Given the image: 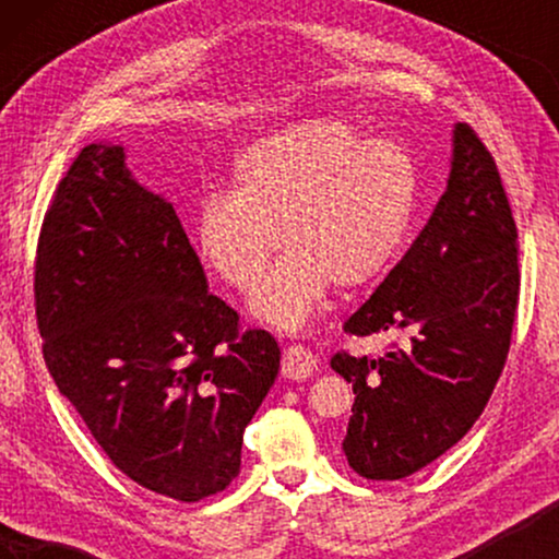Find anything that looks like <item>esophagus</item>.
<instances>
[{"label": "esophagus", "instance_id": "esophagus-1", "mask_svg": "<svg viewBox=\"0 0 559 559\" xmlns=\"http://www.w3.org/2000/svg\"><path fill=\"white\" fill-rule=\"evenodd\" d=\"M316 369H318V361L310 348L287 346L285 354H282V373H285L287 379H295V381L308 379Z\"/></svg>", "mask_w": 559, "mask_h": 559}]
</instances>
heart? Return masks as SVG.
<instances>
[{"label": "heart", "instance_id": "obj_1", "mask_svg": "<svg viewBox=\"0 0 559 559\" xmlns=\"http://www.w3.org/2000/svg\"><path fill=\"white\" fill-rule=\"evenodd\" d=\"M417 205V167L394 140H366L338 117L305 119L262 136L234 165V193L198 205L195 249L228 287L249 293L251 312L280 331L316 316L331 287H364L407 241Z\"/></svg>", "mask_w": 559, "mask_h": 559}]
</instances>
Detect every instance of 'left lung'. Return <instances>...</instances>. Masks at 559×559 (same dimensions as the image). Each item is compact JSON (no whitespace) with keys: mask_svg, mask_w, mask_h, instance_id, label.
Returning <instances> with one entry per match:
<instances>
[{"mask_svg":"<svg viewBox=\"0 0 559 559\" xmlns=\"http://www.w3.org/2000/svg\"><path fill=\"white\" fill-rule=\"evenodd\" d=\"M516 224L491 152L453 132L448 188L402 262L346 320L348 335H407L384 356L331 358L354 384L343 453L358 476L400 480L455 445L491 400L519 302Z\"/></svg>","mask_w":559,"mask_h":559,"instance_id":"8db88e82","label":"left lung"}]
</instances>
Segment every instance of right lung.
<instances>
[{"instance_id": "obj_1", "label": "right lung", "mask_w": 559, "mask_h": 559, "mask_svg": "<svg viewBox=\"0 0 559 559\" xmlns=\"http://www.w3.org/2000/svg\"><path fill=\"white\" fill-rule=\"evenodd\" d=\"M35 316L52 381L124 476L186 503L239 476L280 346L209 293L173 203L132 178L121 144L83 147L58 182Z\"/></svg>"}]
</instances>
